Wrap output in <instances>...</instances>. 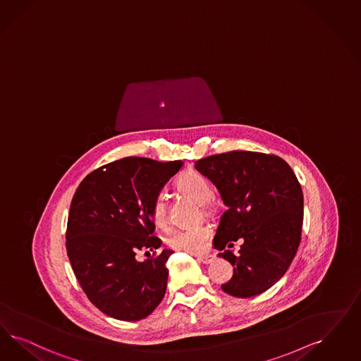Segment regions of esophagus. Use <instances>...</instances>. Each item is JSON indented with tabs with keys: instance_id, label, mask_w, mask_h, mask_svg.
Wrapping results in <instances>:
<instances>
[{
	"instance_id": "obj_1",
	"label": "esophagus",
	"mask_w": 361,
	"mask_h": 361,
	"mask_svg": "<svg viewBox=\"0 0 361 361\" xmlns=\"http://www.w3.org/2000/svg\"><path fill=\"white\" fill-rule=\"evenodd\" d=\"M197 260L202 264H212L214 262V256L212 255H202V256H197Z\"/></svg>"
}]
</instances>
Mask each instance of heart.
Instances as JSON below:
<instances>
[{
	"instance_id": "heart-1",
	"label": "heart",
	"mask_w": 361,
	"mask_h": 361,
	"mask_svg": "<svg viewBox=\"0 0 361 361\" xmlns=\"http://www.w3.org/2000/svg\"><path fill=\"white\" fill-rule=\"evenodd\" d=\"M176 187L181 193L199 202L204 213H213L216 211V204L212 200L213 190L211 183L205 176L196 171H189L177 178ZM150 217L153 223L159 226L168 224V205L161 193L154 197L150 205ZM211 235V226L204 224L193 228L176 229L166 236L165 241L166 245L174 250L197 255L205 250Z\"/></svg>"
}]
</instances>
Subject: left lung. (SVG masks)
<instances>
[{"instance_id": "1", "label": "left lung", "mask_w": 361, "mask_h": 361, "mask_svg": "<svg viewBox=\"0 0 361 361\" xmlns=\"http://www.w3.org/2000/svg\"><path fill=\"white\" fill-rule=\"evenodd\" d=\"M196 169L220 190L228 209L213 240L233 265L221 286L228 295L252 298L286 274L301 240L304 199L292 168L276 154L232 150L196 161ZM240 238L236 257L225 250Z\"/></svg>"}]
</instances>
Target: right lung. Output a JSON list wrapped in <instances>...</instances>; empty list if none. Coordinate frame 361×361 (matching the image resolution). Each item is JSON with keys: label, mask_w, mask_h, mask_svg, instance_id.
Wrapping results in <instances>:
<instances>
[{"label": "right lung", "mask_w": 361, "mask_h": 361, "mask_svg": "<svg viewBox=\"0 0 361 361\" xmlns=\"http://www.w3.org/2000/svg\"><path fill=\"white\" fill-rule=\"evenodd\" d=\"M183 161L125 157L87 174L77 188L66 226V250L75 277L99 311L117 320L149 316L166 290L173 250L153 236L150 205ZM152 257L137 262L136 252Z\"/></svg>", "instance_id": "1"}]
</instances>
